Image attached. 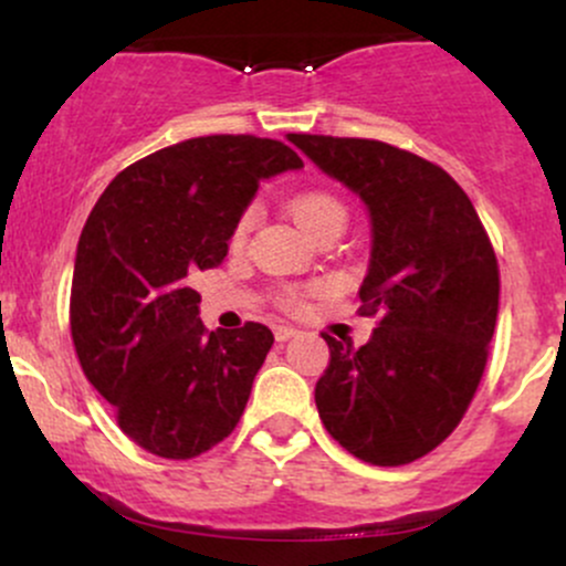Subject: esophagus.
<instances>
[{"label": "esophagus", "mask_w": 566, "mask_h": 566, "mask_svg": "<svg viewBox=\"0 0 566 566\" xmlns=\"http://www.w3.org/2000/svg\"><path fill=\"white\" fill-rule=\"evenodd\" d=\"M292 335H297V329H295V327H287V324H279V327H274V337H276V343L290 340Z\"/></svg>", "instance_id": "obj_1"}]
</instances>
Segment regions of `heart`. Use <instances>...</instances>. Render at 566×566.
Instances as JSON below:
<instances>
[{
    "instance_id": "1",
    "label": "heart",
    "mask_w": 566,
    "mask_h": 566,
    "mask_svg": "<svg viewBox=\"0 0 566 566\" xmlns=\"http://www.w3.org/2000/svg\"><path fill=\"white\" fill-rule=\"evenodd\" d=\"M290 212L305 233L319 231L322 226L333 223V220H337V223H343V220H346V207H343L340 201H337L333 193H327V191L297 193V197L290 201ZM255 218H258L255 207H250V210L242 212V218L237 220V229H233V237H231L233 244L244 242L247 233H250L252 226H255ZM303 301H305V292L290 290L287 295H284V305L292 311L303 308Z\"/></svg>"
}]
</instances>
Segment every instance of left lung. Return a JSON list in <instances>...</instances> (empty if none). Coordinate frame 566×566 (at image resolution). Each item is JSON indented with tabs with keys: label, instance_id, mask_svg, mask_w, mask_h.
Returning a JSON list of instances; mask_svg holds the SVG:
<instances>
[{
	"label": "left lung",
	"instance_id": "8db88e82",
	"mask_svg": "<svg viewBox=\"0 0 566 566\" xmlns=\"http://www.w3.org/2000/svg\"><path fill=\"white\" fill-rule=\"evenodd\" d=\"M287 140L365 201L373 226L359 297L361 314L380 322L361 348L322 335L319 418L365 463H412L450 437L482 380L497 319L495 250L463 188L431 161L380 140Z\"/></svg>",
	"mask_w": 566,
	"mask_h": 566
}]
</instances>
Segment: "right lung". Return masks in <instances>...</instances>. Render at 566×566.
Listing matches in <instances>:
<instances>
[{"mask_svg": "<svg viewBox=\"0 0 566 566\" xmlns=\"http://www.w3.org/2000/svg\"><path fill=\"white\" fill-rule=\"evenodd\" d=\"M301 167L271 138H191L122 170L90 212L71 337L87 380L143 450L197 458L237 428L274 335L258 322L207 333L191 276L223 263L261 180Z\"/></svg>", "mask_w": 566, "mask_h": 566, "instance_id": "right-lung-1", "label": "right lung"}]
</instances>
